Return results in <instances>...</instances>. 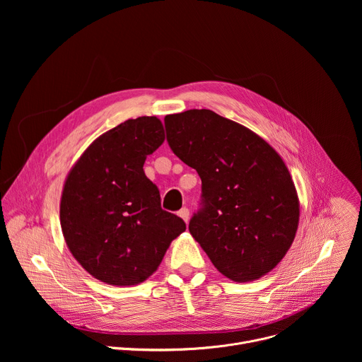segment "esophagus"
Returning a JSON list of instances; mask_svg holds the SVG:
<instances>
[{"label":"esophagus","instance_id":"1","mask_svg":"<svg viewBox=\"0 0 362 362\" xmlns=\"http://www.w3.org/2000/svg\"><path fill=\"white\" fill-rule=\"evenodd\" d=\"M179 216L187 223V221H189V209H187V208H182V209L179 211Z\"/></svg>","mask_w":362,"mask_h":362}]
</instances>
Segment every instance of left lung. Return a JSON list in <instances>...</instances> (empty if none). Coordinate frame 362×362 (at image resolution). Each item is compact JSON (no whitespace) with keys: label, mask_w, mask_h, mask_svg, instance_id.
I'll use <instances>...</instances> for the list:
<instances>
[{"label":"left lung","mask_w":362,"mask_h":362,"mask_svg":"<svg viewBox=\"0 0 362 362\" xmlns=\"http://www.w3.org/2000/svg\"><path fill=\"white\" fill-rule=\"evenodd\" d=\"M165 127L172 151L200 176V203L189 230L215 268L235 282L272 271L299 221L296 189L279 154L212 110L169 115Z\"/></svg>","instance_id":"left-lung-1"}]
</instances>
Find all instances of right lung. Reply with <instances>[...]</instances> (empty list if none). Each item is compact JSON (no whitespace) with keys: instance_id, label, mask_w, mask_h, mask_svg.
Wrapping results in <instances>:
<instances>
[{"instance_id":"right-lung-1","label":"right lung","mask_w":362,"mask_h":362,"mask_svg":"<svg viewBox=\"0 0 362 362\" xmlns=\"http://www.w3.org/2000/svg\"><path fill=\"white\" fill-rule=\"evenodd\" d=\"M165 140L158 117H137L95 139L67 176L60 222L78 264L109 285L146 281L186 223L162 209L143 165Z\"/></svg>"}]
</instances>
